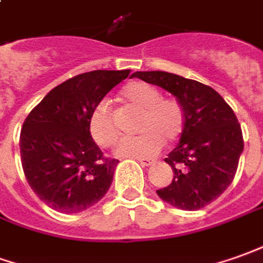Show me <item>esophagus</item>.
<instances>
[{
    "instance_id": "34e87169",
    "label": "esophagus",
    "mask_w": 263,
    "mask_h": 263,
    "mask_svg": "<svg viewBox=\"0 0 263 263\" xmlns=\"http://www.w3.org/2000/svg\"><path fill=\"white\" fill-rule=\"evenodd\" d=\"M137 160L140 162V164H142V166H150V164H153V163H155V160H153V159H143V157L142 159L139 157Z\"/></svg>"
}]
</instances>
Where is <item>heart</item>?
I'll return each mask as SVG.
<instances>
[{
    "instance_id": "obj_1",
    "label": "heart",
    "mask_w": 263,
    "mask_h": 263,
    "mask_svg": "<svg viewBox=\"0 0 263 263\" xmlns=\"http://www.w3.org/2000/svg\"><path fill=\"white\" fill-rule=\"evenodd\" d=\"M120 96L127 104L140 108V136L123 139L117 155L126 157H152L164 146V140L176 142L184 128V110L180 101L162 97V91L146 81H132L121 88ZM88 133L101 147H111L119 140V128L114 123L107 103H99L88 116Z\"/></svg>"
}]
</instances>
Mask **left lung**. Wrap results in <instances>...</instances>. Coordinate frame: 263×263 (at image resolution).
Segmentation results:
<instances>
[{
  "label": "left lung",
  "instance_id": "8db88e82",
  "mask_svg": "<svg viewBox=\"0 0 263 263\" xmlns=\"http://www.w3.org/2000/svg\"><path fill=\"white\" fill-rule=\"evenodd\" d=\"M132 77L172 93L184 110L180 142L164 162L173 169L159 197L183 211H197L225 192L243 152L242 128L231 106L212 87L166 71H136Z\"/></svg>",
  "mask_w": 263,
  "mask_h": 263
}]
</instances>
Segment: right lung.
<instances>
[{
  "instance_id": "obj_1",
  "label": "right lung",
  "mask_w": 263,
  "mask_h": 263,
  "mask_svg": "<svg viewBox=\"0 0 263 263\" xmlns=\"http://www.w3.org/2000/svg\"><path fill=\"white\" fill-rule=\"evenodd\" d=\"M128 74L130 70L79 74L54 87L27 116L20 135L24 175L54 211L79 213L107 193L119 160L104 157L94 143L88 116Z\"/></svg>"
}]
</instances>
